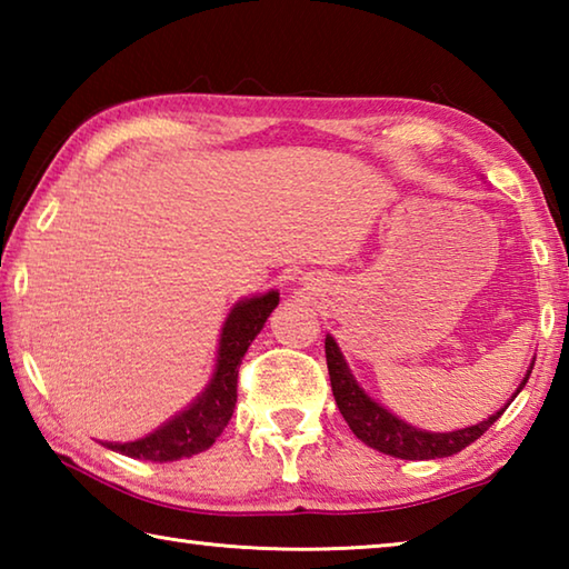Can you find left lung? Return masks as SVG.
Segmentation results:
<instances>
[{
    "instance_id": "left-lung-1",
    "label": "left lung",
    "mask_w": 569,
    "mask_h": 569,
    "mask_svg": "<svg viewBox=\"0 0 569 569\" xmlns=\"http://www.w3.org/2000/svg\"><path fill=\"white\" fill-rule=\"evenodd\" d=\"M326 363H329V377H331L336 407H339L346 423H349L353 435L359 437L363 445H369L377 451H383V455H389V457L441 459V457L457 455V451L469 447L471 441H477L481 435H485V431L492 427V423L502 417L507 409V407L499 409L489 419L479 421V423H475V427H467V429L445 431V435L421 431L417 427H411V423L393 417L389 409H383L381 403L373 401L369 393H366L359 383H356L351 369L346 366L343 353L339 351V346H336L331 336H326ZM532 366H529L527 377L522 383H519L515 397L522 391V387L529 379V373H532Z\"/></svg>"
}]
</instances>
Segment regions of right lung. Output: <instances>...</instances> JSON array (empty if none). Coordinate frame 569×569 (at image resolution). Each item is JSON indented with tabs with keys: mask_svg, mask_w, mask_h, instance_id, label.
Instances as JSON below:
<instances>
[{
	"mask_svg": "<svg viewBox=\"0 0 569 569\" xmlns=\"http://www.w3.org/2000/svg\"><path fill=\"white\" fill-rule=\"evenodd\" d=\"M276 306L278 291L238 301L233 311L228 313L223 331H220L218 363L206 391L186 411L162 423L152 435L138 441H124V445L104 441V447L120 451L124 457L148 461H176L213 447V441L223 435L230 417H233L238 399V366Z\"/></svg>",
	"mask_w": 569,
	"mask_h": 569,
	"instance_id": "1",
	"label": "right lung"
}]
</instances>
